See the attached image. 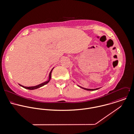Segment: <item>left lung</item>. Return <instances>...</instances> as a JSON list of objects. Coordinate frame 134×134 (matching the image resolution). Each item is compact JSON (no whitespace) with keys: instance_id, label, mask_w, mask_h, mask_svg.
<instances>
[{"instance_id":"left-lung-1","label":"left lung","mask_w":134,"mask_h":134,"mask_svg":"<svg viewBox=\"0 0 134 134\" xmlns=\"http://www.w3.org/2000/svg\"><path fill=\"white\" fill-rule=\"evenodd\" d=\"M79 86V85H78ZM79 87H80L81 88L84 89V90H87V91H95V90H97L98 89H99V88H95V89H88V88H84V87H82L80 86H79Z\"/></svg>"}]
</instances>
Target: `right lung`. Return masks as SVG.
Listing matches in <instances>:
<instances>
[{"label":"right lung","mask_w":134,"mask_h":134,"mask_svg":"<svg viewBox=\"0 0 134 134\" xmlns=\"http://www.w3.org/2000/svg\"><path fill=\"white\" fill-rule=\"evenodd\" d=\"M53 69L51 70V71H50V74H49V80L48 81H46V82H43V83H41V84H39V85H36V86H30V87H26V86H23V85H21V84H19V85H20V86H22L23 87H24V88H26V89H28V90H35V89H37V88H39V87H41V86H43V85H46V84H47L49 81H50V80L51 79V73H52V70H53Z\"/></svg>","instance_id":"obj_1"}]
</instances>
